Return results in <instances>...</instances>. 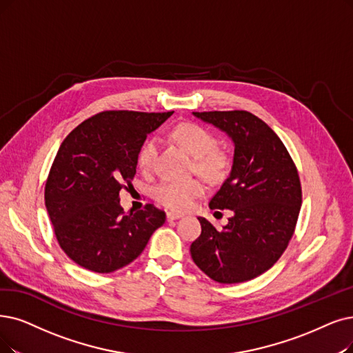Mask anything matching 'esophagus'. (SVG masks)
I'll list each match as a JSON object with an SVG mask.
<instances>
[{
	"label": "esophagus",
	"mask_w": 353,
	"mask_h": 353,
	"mask_svg": "<svg viewBox=\"0 0 353 353\" xmlns=\"http://www.w3.org/2000/svg\"><path fill=\"white\" fill-rule=\"evenodd\" d=\"M181 217H182V213H178V211H168V213H166V219H168L169 221L181 219Z\"/></svg>",
	"instance_id": "34e87169"
}]
</instances>
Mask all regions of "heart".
<instances>
[{
    "label": "heart",
    "instance_id": "obj_1",
    "mask_svg": "<svg viewBox=\"0 0 353 353\" xmlns=\"http://www.w3.org/2000/svg\"><path fill=\"white\" fill-rule=\"evenodd\" d=\"M172 137L194 157V169L208 181H220L228 174L230 158L217 148V137L204 125L181 123L172 130ZM159 143L154 137L148 139L137 153L140 171L150 172L158 158ZM204 192L200 179H163L153 191L154 199L172 210H187Z\"/></svg>",
    "mask_w": 353,
    "mask_h": 353
}]
</instances>
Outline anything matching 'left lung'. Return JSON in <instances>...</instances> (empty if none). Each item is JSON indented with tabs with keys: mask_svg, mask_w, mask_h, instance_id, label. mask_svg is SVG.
Returning <instances> with one entry per match:
<instances>
[{
	"mask_svg": "<svg viewBox=\"0 0 353 353\" xmlns=\"http://www.w3.org/2000/svg\"><path fill=\"white\" fill-rule=\"evenodd\" d=\"M228 133L234 143L229 178L210 201L211 210H232L221 230L204 217L191 258L220 284H237L263 274L285 252L301 208L297 166L276 133L245 110L194 111Z\"/></svg>",
	"mask_w": 353,
	"mask_h": 353,
	"instance_id": "obj_1",
	"label": "left lung"
}]
</instances>
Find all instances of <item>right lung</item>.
<instances>
[{"label": "right lung", "mask_w": 353, "mask_h": 353, "mask_svg": "<svg viewBox=\"0 0 353 353\" xmlns=\"http://www.w3.org/2000/svg\"><path fill=\"white\" fill-rule=\"evenodd\" d=\"M174 114L110 110L82 121L62 142L45 185L53 232L66 255L92 272L133 262L166 214L153 204L124 213L120 191L132 185L146 136Z\"/></svg>", "instance_id": "add662e5"}]
</instances>
